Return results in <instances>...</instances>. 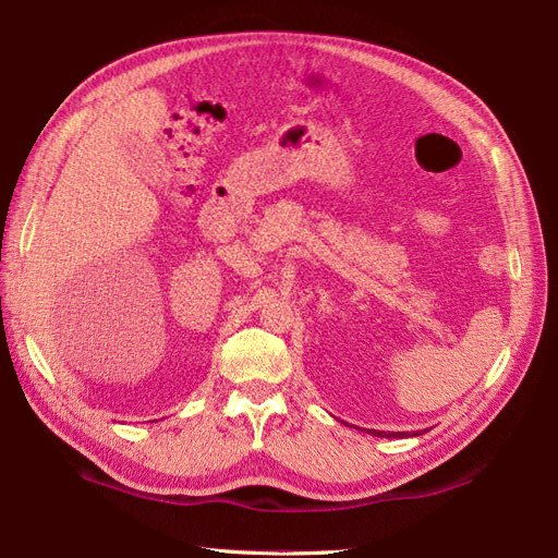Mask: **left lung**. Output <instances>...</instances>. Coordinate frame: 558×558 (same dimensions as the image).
<instances>
[{"mask_svg": "<svg viewBox=\"0 0 558 558\" xmlns=\"http://www.w3.org/2000/svg\"><path fill=\"white\" fill-rule=\"evenodd\" d=\"M376 438H402L404 433H386V430H369Z\"/></svg>", "mask_w": 558, "mask_h": 558, "instance_id": "obj_1", "label": "left lung"}]
</instances>
